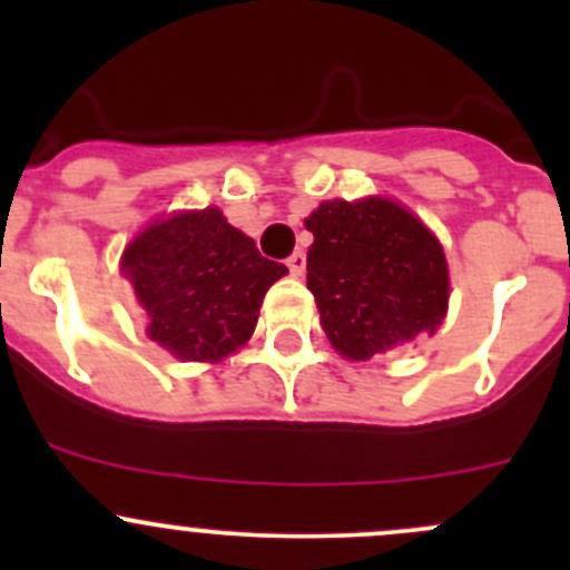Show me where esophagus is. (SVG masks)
Instances as JSON below:
<instances>
[{"instance_id": "esophagus-1", "label": "esophagus", "mask_w": 570, "mask_h": 570, "mask_svg": "<svg viewBox=\"0 0 570 570\" xmlns=\"http://www.w3.org/2000/svg\"><path fill=\"white\" fill-rule=\"evenodd\" d=\"M286 267H289L292 275H297V278H301V275L306 273V253H303V250L292 253V256L286 258Z\"/></svg>"}]
</instances>
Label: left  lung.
I'll list each match as a JSON object with an SVG mask.
<instances>
[{
    "instance_id": "8db88e82",
    "label": "left lung",
    "mask_w": 570,
    "mask_h": 570,
    "mask_svg": "<svg viewBox=\"0 0 570 570\" xmlns=\"http://www.w3.org/2000/svg\"><path fill=\"white\" fill-rule=\"evenodd\" d=\"M306 228L314 234L306 284L344 358L370 361L441 325L450 273L419 217L386 198L325 200Z\"/></svg>"
}]
</instances>
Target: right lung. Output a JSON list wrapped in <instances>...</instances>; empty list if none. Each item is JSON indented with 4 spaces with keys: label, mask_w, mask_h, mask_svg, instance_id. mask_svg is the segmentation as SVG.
<instances>
[{
    "label": "right lung",
    "mask_w": 570,
    "mask_h": 570,
    "mask_svg": "<svg viewBox=\"0 0 570 570\" xmlns=\"http://www.w3.org/2000/svg\"><path fill=\"white\" fill-rule=\"evenodd\" d=\"M124 273L159 347L181 361H220L248 342L286 267L209 206L146 228L126 248Z\"/></svg>",
    "instance_id": "right-lung-1"
}]
</instances>
